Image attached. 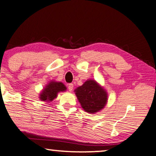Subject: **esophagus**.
Returning a JSON list of instances; mask_svg holds the SVG:
<instances>
[{"instance_id":"esophagus-1","label":"esophagus","mask_w":156,"mask_h":156,"mask_svg":"<svg viewBox=\"0 0 156 156\" xmlns=\"http://www.w3.org/2000/svg\"><path fill=\"white\" fill-rule=\"evenodd\" d=\"M68 88H69V91H72L73 89V84H72V83H69V85H68Z\"/></svg>"}]
</instances>
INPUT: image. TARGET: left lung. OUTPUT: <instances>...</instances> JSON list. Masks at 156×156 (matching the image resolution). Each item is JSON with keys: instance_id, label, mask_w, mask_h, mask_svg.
<instances>
[{"instance_id": "1", "label": "left lung", "mask_w": 156, "mask_h": 156, "mask_svg": "<svg viewBox=\"0 0 156 156\" xmlns=\"http://www.w3.org/2000/svg\"><path fill=\"white\" fill-rule=\"evenodd\" d=\"M75 92L81 106L87 112H98L104 108L107 103L106 91L93 80L85 81Z\"/></svg>"}]
</instances>
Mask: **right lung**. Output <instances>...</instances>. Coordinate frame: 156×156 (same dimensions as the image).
I'll list each match as a JSON object with an SVG mask.
<instances>
[{"label": "right lung", "instance_id": "right-lung-1", "mask_svg": "<svg viewBox=\"0 0 156 156\" xmlns=\"http://www.w3.org/2000/svg\"><path fill=\"white\" fill-rule=\"evenodd\" d=\"M66 87L62 83L51 81L48 84L42 93L40 94V100L41 101H51L56 98L57 93L61 91H65Z\"/></svg>", "mask_w": 156, "mask_h": 156}]
</instances>
